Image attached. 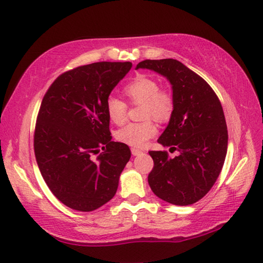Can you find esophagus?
<instances>
[{
    "instance_id": "esophagus-1",
    "label": "esophagus",
    "mask_w": 263,
    "mask_h": 263,
    "mask_svg": "<svg viewBox=\"0 0 263 263\" xmlns=\"http://www.w3.org/2000/svg\"><path fill=\"white\" fill-rule=\"evenodd\" d=\"M131 153H132V155H133V156H138V155L142 154V150H140V149H137V148H132V149H131Z\"/></svg>"
}]
</instances>
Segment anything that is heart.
I'll return each instance as SVG.
<instances>
[{
	"label": "heart",
	"mask_w": 263,
	"mask_h": 263,
	"mask_svg": "<svg viewBox=\"0 0 263 263\" xmlns=\"http://www.w3.org/2000/svg\"><path fill=\"white\" fill-rule=\"evenodd\" d=\"M132 104H141V116L147 119L140 123H130L116 132L120 142L132 147H142L157 133L156 124L149 117L159 122L171 119L174 110V100L170 91L159 88V83L147 76H138L123 89ZM106 111L109 120L120 125L126 120L127 105L116 97H109L106 102Z\"/></svg>",
	"instance_id": "obj_1"
}]
</instances>
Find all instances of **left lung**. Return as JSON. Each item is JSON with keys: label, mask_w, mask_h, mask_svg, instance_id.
<instances>
[{"label": "left lung", "mask_w": 263, "mask_h": 263, "mask_svg": "<svg viewBox=\"0 0 263 263\" xmlns=\"http://www.w3.org/2000/svg\"><path fill=\"white\" fill-rule=\"evenodd\" d=\"M136 69L164 76L174 100L170 123L158 142L180 154L170 158L167 152H149L154 159L149 185L166 202L195 203L210 191L226 158L228 133L221 104L206 81L180 61L144 60Z\"/></svg>", "instance_id": "1"}]
</instances>
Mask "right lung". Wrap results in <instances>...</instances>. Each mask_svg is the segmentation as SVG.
<instances>
[{
    "label": "right lung",
    "mask_w": 263,
    "mask_h": 263,
    "mask_svg": "<svg viewBox=\"0 0 263 263\" xmlns=\"http://www.w3.org/2000/svg\"><path fill=\"white\" fill-rule=\"evenodd\" d=\"M131 68V62L78 66L58 77L43 98L33 136L37 165L52 193L71 209L96 210L116 193L131 152L111 141L106 102Z\"/></svg>",
    "instance_id": "obj_1"
}]
</instances>
